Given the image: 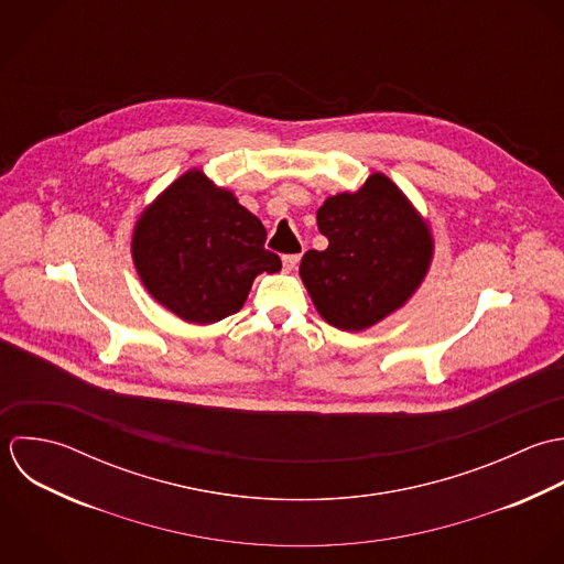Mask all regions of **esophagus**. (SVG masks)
Segmentation results:
<instances>
[{"label":"esophagus","instance_id":"1","mask_svg":"<svg viewBox=\"0 0 564 564\" xmlns=\"http://www.w3.org/2000/svg\"><path fill=\"white\" fill-rule=\"evenodd\" d=\"M300 258H302V256H300V253H286V256H284V258H282V264H284V271H286V273H291V271H293V269H295V267H297V264H300Z\"/></svg>","mask_w":564,"mask_h":564}]
</instances>
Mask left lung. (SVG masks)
<instances>
[{
	"label": "left lung",
	"instance_id": "left-lung-1",
	"mask_svg": "<svg viewBox=\"0 0 564 564\" xmlns=\"http://www.w3.org/2000/svg\"><path fill=\"white\" fill-rule=\"evenodd\" d=\"M317 225L328 249L306 251L300 275L319 315L341 330L370 328L393 313L429 269V229L384 175L326 198Z\"/></svg>",
	"mask_w": 564,
	"mask_h": 564
}]
</instances>
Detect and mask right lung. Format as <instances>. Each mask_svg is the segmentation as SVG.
<instances>
[{
	"label": "right lung",
	"instance_id": "obj_1",
	"mask_svg": "<svg viewBox=\"0 0 564 564\" xmlns=\"http://www.w3.org/2000/svg\"><path fill=\"white\" fill-rule=\"evenodd\" d=\"M267 229L231 192L186 173L138 220L133 260L149 293L192 324L240 311L253 278L282 269Z\"/></svg>",
	"mask_w": 564,
	"mask_h": 564
}]
</instances>
